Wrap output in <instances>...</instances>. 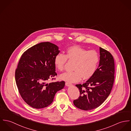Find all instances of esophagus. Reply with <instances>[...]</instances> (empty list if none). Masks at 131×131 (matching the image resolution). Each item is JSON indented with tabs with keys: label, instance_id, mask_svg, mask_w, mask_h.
Here are the masks:
<instances>
[{
	"label": "esophagus",
	"instance_id": "1",
	"mask_svg": "<svg viewBox=\"0 0 131 131\" xmlns=\"http://www.w3.org/2000/svg\"><path fill=\"white\" fill-rule=\"evenodd\" d=\"M66 85L67 86V87H70L72 85V84H71L70 83H69V82H66Z\"/></svg>",
	"mask_w": 131,
	"mask_h": 131
}]
</instances>
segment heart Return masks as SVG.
Here are the masks:
<instances>
[{"mask_svg":"<svg viewBox=\"0 0 131 131\" xmlns=\"http://www.w3.org/2000/svg\"><path fill=\"white\" fill-rule=\"evenodd\" d=\"M68 59L74 61V71L65 73L60 77L62 80L72 83L80 81L83 77L85 80L90 78L95 73L100 61L99 56L96 51H88L81 47L73 46L67 50L66 55L59 53L54 57V66L58 71L63 70Z\"/></svg>","mask_w":131,"mask_h":131,"instance_id":"b5f03b06","label":"heart"}]
</instances>
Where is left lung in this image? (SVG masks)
<instances>
[{
  "label": "left lung",
  "instance_id": "1",
  "mask_svg": "<svg viewBox=\"0 0 131 131\" xmlns=\"http://www.w3.org/2000/svg\"><path fill=\"white\" fill-rule=\"evenodd\" d=\"M99 66L94 74L85 83L75 85L80 90V96L74 104L82 110L89 111L99 106L112 89L114 79L113 56L101 47H99Z\"/></svg>",
  "mask_w": 131,
  "mask_h": 131
}]
</instances>
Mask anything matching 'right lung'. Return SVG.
<instances>
[{
  "mask_svg": "<svg viewBox=\"0 0 131 131\" xmlns=\"http://www.w3.org/2000/svg\"><path fill=\"white\" fill-rule=\"evenodd\" d=\"M59 52L56 45L42 42L27 50L19 59L15 73L17 86L23 100L34 108L49 105L64 87V81L46 83L57 75L54 60Z\"/></svg>",
  "mask_w": 131,
  "mask_h": 131,
  "instance_id": "right-lung-1",
  "label": "right lung"
}]
</instances>
